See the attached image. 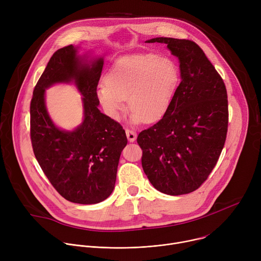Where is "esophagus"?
Listing matches in <instances>:
<instances>
[{"label": "esophagus", "instance_id": "1", "mask_svg": "<svg viewBox=\"0 0 261 261\" xmlns=\"http://www.w3.org/2000/svg\"><path fill=\"white\" fill-rule=\"evenodd\" d=\"M126 135H127V138H128V140H129L130 142L135 141V139H136V137H137L135 131L130 130V129H126Z\"/></svg>", "mask_w": 261, "mask_h": 261}]
</instances>
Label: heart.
<instances>
[{
  "instance_id": "heart-1",
  "label": "heart",
  "mask_w": 261,
  "mask_h": 261,
  "mask_svg": "<svg viewBox=\"0 0 261 261\" xmlns=\"http://www.w3.org/2000/svg\"><path fill=\"white\" fill-rule=\"evenodd\" d=\"M179 82L174 61L155 54H137L118 59L110 67L97 96L114 119H118L128 98L131 121L152 123L169 107Z\"/></svg>"
}]
</instances>
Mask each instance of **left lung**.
<instances>
[{"label": "left lung", "mask_w": 261, "mask_h": 261, "mask_svg": "<svg viewBox=\"0 0 261 261\" xmlns=\"http://www.w3.org/2000/svg\"><path fill=\"white\" fill-rule=\"evenodd\" d=\"M179 61L180 83L163 118L141 131V165L154 187L168 195L188 194L206 180L224 146L228 100L224 82L191 40L159 37Z\"/></svg>", "instance_id": "8db88e82"}]
</instances>
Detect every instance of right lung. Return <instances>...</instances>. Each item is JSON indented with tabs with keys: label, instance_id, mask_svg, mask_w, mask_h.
I'll use <instances>...</instances> for the list:
<instances>
[{
	"label": "right lung",
	"instance_id": "1",
	"mask_svg": "<svg viewBox=\"0 0 261 261\" xmlns=\"http://www.w3.org/2000/svg\"><path fill=\"white\" fill-rule=\"evenodd\" d=\"M103 59L85 62L68 45L50 58L31 100V141L34 155L54 188L65 199L94 204L114 191L123 148L127 144L120 123L100 113L97 87ZM74 81L84 96L83 124L74 132L59 129L45 107V89Z\"/></svg>",
	"mask_w": 261,
	"mask_h": 261
}]
</instances>
